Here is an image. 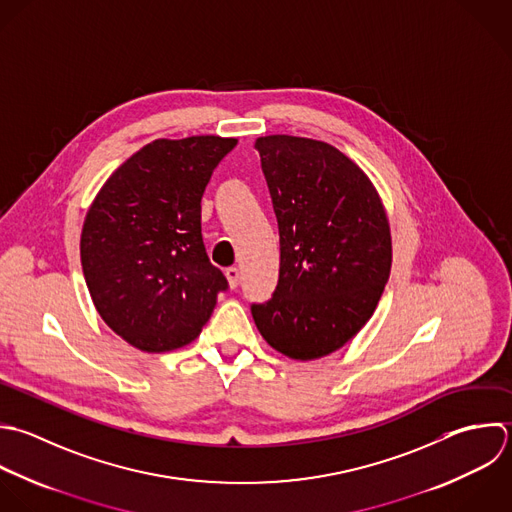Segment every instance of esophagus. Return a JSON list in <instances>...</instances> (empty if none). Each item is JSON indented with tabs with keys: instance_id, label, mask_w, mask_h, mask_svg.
Masks as SVG:
<instances>
[{
	"instance_id": "34e87169",
	"label": "esophagus",
	"mask_w": 512,
	"mask_h": 512,
	"mask_svg": "<svg viewBox=\"0 0 512 512\" xmlns=\"http://www.w3.org/2000/svg\"><path fill=\"white\" fill-rule=\"evenodd\" d=\"M225 275H227V281H229V287H231V289H235V287L241 283V271H239L237 267H229V269L225 271Z\"/></svg>"
}]
</instances>
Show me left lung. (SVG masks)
Segmentation results:
<instances>
[{
	"instance_id": "left-lung-1",
	"label": "left lung",
	"mask_w": 512,
	"mask_h": 512,
	"mask_svg": "<svg viewBox=\"0 0 512 512\" xmlns=\"http://www.w3.org/2000/svg\"><path fill=\"white\" fill-rule=\"evenodd\" d=\"M279 223V283L251 305L263 339L279 353L321 359L371 319L389 281L393 247L381 197L345 153L317 139L255 141Z\"/></svg>"
}]
</instances>
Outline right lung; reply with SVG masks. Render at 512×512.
Segmentation results:
<instances>
[{"label": "right lung", "instance_id": "1", "mask_svg": "<svg viewBox=\"0 0 512 512\" xmlns=\"http://www.w3.org/2000/svg\"><path fill=\"white\" fill-rule=\"evenodd\" d=\"M235 137L155 139L119 165L81 229V267L111 331L147 353L191 343L209 321L225 275L201 237V197Z\"/></svg>", "mask_w": 512, "mask_h": 512}]
</instances>
